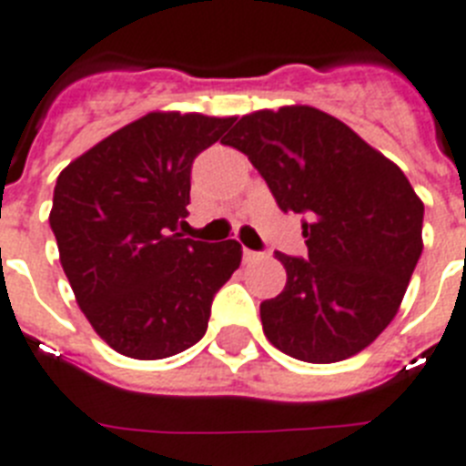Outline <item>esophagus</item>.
<instances>
[{
	"instance_id": "34e87169",
	"label": "esophagus",
	"mask_w": 466,
	"mask_h": 466,
	"mask_svg": "<svg viewBox=\"0 0 466 466\" xmlns=\"http://www.w3.org/2000/svg\"><path fill=\"white\" fill-rule=\"evenodd\" d=\"M259 257H261V254L254 252V249H248V248L242 249V259L248 261V264H249V261H257V259H259Z\"/></svg>"
}]
</instances>
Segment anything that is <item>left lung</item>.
<instances>
[{"label": "left lung", "instance_id": "obj_1", "mask_svg": "<svg viewBox=\"0 0 466 466\" xmlns=\"http://www.w3.org/2000/svg\"><path fill=\"white\" fill-rule=\"evenodd\" d=\"M221 143L248 155L282 212L309 217V259L276 252L288 282L261 304L266 339L306 363L363 351L399 313L424 248V202L410 181L311 106L242 115Z\"/></svg>", "mask_w": 466, "mask_h": 466}]
</instances>
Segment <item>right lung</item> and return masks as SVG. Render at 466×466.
Listing matches in <instances>:
<instances>
[{
  "label": "right lung",
  "instance_id": "1",
  "mask_svg": "<svg viewBox=\"0 0 466 466\" xmlns=\"http://www.w3.org/2000/svg\"><path fill=\"white\" fill-rule=\"evenodd\" d=\"M236 117L153 110L58 174L49 224L77 306L110 349L137 360L186 351L207 332L240 242L177 233L195 155Z\"/></svg>",
  "mask_w": 466,
  "mask_h": 466
}]
</instances>
